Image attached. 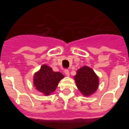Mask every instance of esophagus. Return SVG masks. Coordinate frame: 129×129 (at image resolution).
I'll return each mask as SVG.
<instances>
[{
	"label": "esophagus",
	"mask_w": 129,
	"mask_h": 129,
	"mask_svg": "<svg viewBox=\"0 0 129 129\" xmlns=\"http://www.w3.org/2000/svg\"><path fill=\"white\" fill-rule=\"evenodd\" d=\"M64 73L66 74V75L67 76V77H69V76H70V72H69V70H65Z\"/></svg>",
	"instance_id": "34e87169"
}]
</instances>
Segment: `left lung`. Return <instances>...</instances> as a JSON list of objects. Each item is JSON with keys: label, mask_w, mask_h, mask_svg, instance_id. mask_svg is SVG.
Returning <instances> with one entry per match:
<instances>
[{"label": "left lung", "mask_w": 129, "mask_h": 129, "mask_svg": "<svg viewBox=\"0 0 129 129\" xmlns=\"http://www.w3.org/2000/svg\"><path fill=\"white\" fill-rule=\"evenodd\" d=\"M77 87L85 97L94 94L98 88L99 77L92 68L84 66L77 71L74 76Z\"/></svg>", "instance_id": "obj_1"}]
</instances>
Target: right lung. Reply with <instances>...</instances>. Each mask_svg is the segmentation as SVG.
Masks as SVG:
<instances>
[{"instance_id":"1","label":"right lung","mask_w":129,"mask_h":129,"mask_svg":"<svg viewBox=\"0 0 129 129\" xmlns=\"http://www.w3.org/2000/svg\"><path fill=\"white\" fill-rule=\"evenodd\" d=\"M63 77L61 73L54 72L52 68L43 64L39 71L34 73L33 84L38 91L48 96L54 92L59 82Z\"/></svg>"}]
</instances>
